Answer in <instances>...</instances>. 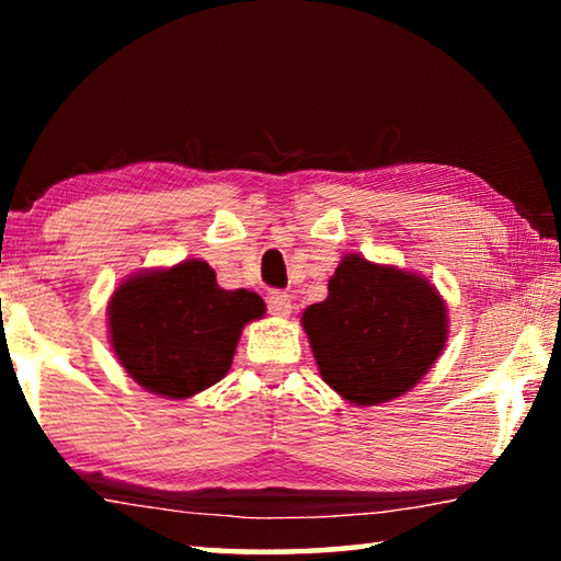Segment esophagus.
Returning a JSON list of instances; mask_svg holds the SVG:
<instances>
[{
    "instance_id": "esophagus-1",
    "label": "esophagus",
    "mask_w": 561,
    "mask_h": 561,
    "mask_svg": "<svg viewBox=\"0 0 561 561\" xmlns=\"http://www.w3.org/2000/svg\"><path fill=\"white\" fill-rule=\"evenodd\" d=\"M267 307H270V314L274 317H289L294 311V301H291V294L287 291H272L267 297Z\"/></svg>"
}]
</instances>
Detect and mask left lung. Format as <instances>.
<instances>
[{
    "label": "left lung",
    "instance_id": "left-lung-1",
    "mask_svg": "<svg viewBox=\"0 0 561 561\" xmlns=\"http://www.w3.org/2000/svg\"><path fill=\"white\" fill-rule=\"evenodd\" d=\"M301 327L321 378L348 403L378 405L411 391L438 360L448 309L421 274L346 254Z\"/></svg>",
    "mask_w": 561,
    "mask_h": 561
}]
</instances>
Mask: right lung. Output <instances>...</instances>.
<instances>
[{"label":"right lung","instance_id":"add662e5","mask_svg":"<svg viewBox=\"0 0 561 561\" xmlns=\"http://www.w3.org/2000/svg\"><path fill=\"white\" fill-rule=\"evenodd\" d=\"M260 317V294L227 291L210 264L185 260L123 282L108 301V334L138 386L190 398L225 378L244 324Z\"/></svg>","mask_w":561,"mask_h":561}]
</instances>
